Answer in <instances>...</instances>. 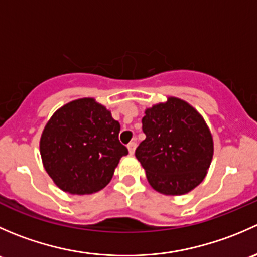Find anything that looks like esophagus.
<instances>
[{"label": "esophagus", "instance_id": "obj_1", "mask_svg": "<svg viewBox=\"0 0 257 257\" xmlns=\"http://www.w3.org/2000/svg\"><path fill=\"white\" fill-rule=\"evenodd\" d=\"M136 148H137V143H136V142H131V143L128 144L129 154H134V152H136Z\"/></svg>", "mask_w": 257, "mask_h": 257}]
</instances>
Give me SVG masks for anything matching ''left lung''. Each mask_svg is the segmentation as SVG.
I'll return each mask as SVG.
<instances>
[{"label": "left lung", "instance_id": "obj_1", "mask_svg": "<svg viewBox=\"0 0 257 257\" xmlns=\"http://www.w3.org/2000/svg\"><path fill=\"white\" fill-rule=\"evenodd\" d=\"M145 139L136 150L148 183L163 195L190 193L208 174L214 141L203 115L185 100L168 97L145 109Z\"/></svg>", "mask_w": 257, "mask_h": 257}]
</instances>
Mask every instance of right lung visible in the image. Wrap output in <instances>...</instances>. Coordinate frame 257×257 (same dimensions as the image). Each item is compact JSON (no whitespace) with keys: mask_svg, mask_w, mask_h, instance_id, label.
I'll use <instances>...</instances> for the list:
<instances>
[{"mask_svg":"<svg viewBox=\"0 0 257 257\" xmlns=\"http://www.w3.org/2000/svg\"><path fill=\"white\" fill-rule=\"evenodd\" d=\"M120 124L94 98L62 105L40 139L43 167L61 190L89 195L109 184L128 149L118 139Z\"/></svg>","mask_w":257,"mask_h":257,"instance_id":"obj_1","label":"right lung"}]
</instances>
